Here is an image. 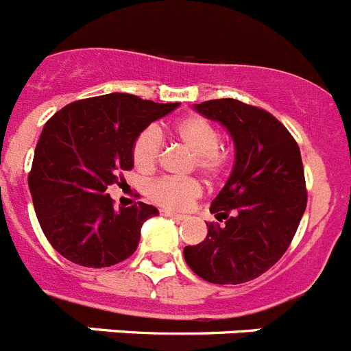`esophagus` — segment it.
I'll return each instance as SVG.
<instances>
[{"label": "esophagus", "mask_w": 351, "mask_h": 351, "mask_svg": "<svg viewBox=\"0 0 351 351\" xmlns=\"http://www.w3.org/2000/svg\"><path fill=\"white\" fill-rule=\"evenodd\" d=\"M163 215L165 217H169V218H173V220H182V215H178V213H173V211H163Z\"/></svg>", "instance_id": "34e87169"}]
</instances>
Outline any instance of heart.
I'll list each match as a JSON object with an SVG mask.
<instances>
[{
    "label": "heart",
    "instance_id": "heart-1",
    "mask_svg": "<svg viewBox=\"0 0 351 351\" xmlns=\"http://www.w3.org/2000/svg\"><path fill=\"white\" fill-rule=\"evenodd\" d=\"M173 136L195 154V167L208 179L218 178L229 161V152L220 143L218 130L208 119L190 115L181 119L172 130ZM161 143L160 131L147 128L133 143V163L140 172H151L160 161ZM200 195V184L195 179L161 178L149 182L147 197L156 206L169 211H182Z\"/></svg>",
    "mask_w": 351,
    "mask_h": 351
}]
</instances>
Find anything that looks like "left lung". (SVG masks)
<instances>
[{
  "label": "left lung",
  "instance_id": "obj_1",
  "mask_svg": "<svg viewBox=\"0 0 351 351\" xmlns=\"http://www.w3.org/2000/svg\"><path fill=\"white\" fill-rule=\"evenodd\" d=\"M195 110L226 125L236 149L234 169L209 211L202 243L184 247V261L213 284L254 280L284 256L307 206L300 147L263 108L238 99H211Z\"/></svg>",
  "mask_w": 351,
  "mask_h": 351
}]
</instances>
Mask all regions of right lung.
<instances>
[{
  "mask_svg": "<svg viewBox=\"0 0 351 351\" xmlns=\"http://www.w3.org/2000/svg\"><path fill=\"white\" fill-rule=\"evenodd\" d=\"M178 106L106 94L74 101L46 122L28 186L42 232L56 252L86 268L133 256L143 221L158 209L143 202L115 208L106 188L133 169L136 136Z\"/></svg>",
  "mask_w": 351,
  "mask_h": 351,
  "instance_id": "obj_1",
  "label": "right lung"
}]
</instances>
